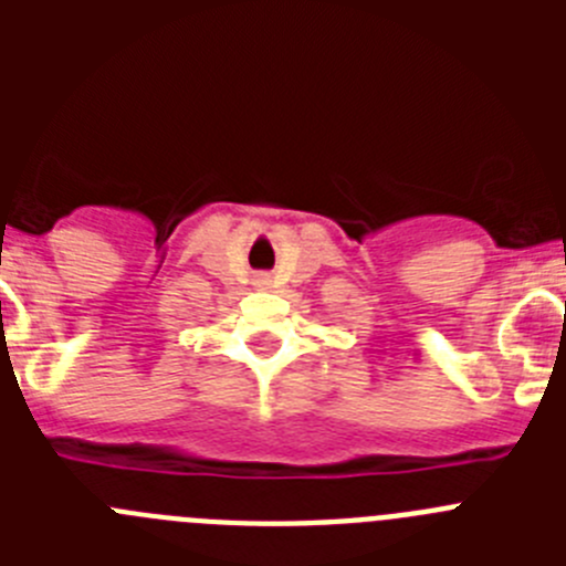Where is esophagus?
Segmentation results:
<instances>
[{"instance_id":"esophagus-1","label":"esophagus","mask_w":566,"mask_h":566,"mask_svg":"<svg viewBox=\"0 0 566 566\" xmlns=\"http://www.w3.org/2000/svg\"><path fill=\"white\" fill-rule=\"evenodd\" d=\"M260 283H263V286H269V280H260Z\"/></svg>"}]
</instances>
